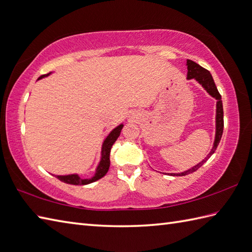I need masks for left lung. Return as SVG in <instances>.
<instances>
[{
  "label": "left lung",
  "instance_id": "1",
  "mask_svg": "<svg viewBox=\"0 0 252 252\" xmlns=\"http://www.w3.org/2000/svg\"><path fill=\"white\" fill-rule=\"evenodd\" d=\"M187 65H188V74H187V78L192 79L194 78L200 83L204 89H205L210 95L217 99V116H216V138H215V143L212 150L208 154V156L205 158V160H203L202 162L198 163L195 166H193L192 168L188 169V171L179 173V174H169L172 176H185V175H188L190 173H193L197 171L204 163H205L209 157L212 156L216 149H217L218 145L221 140L222 133H223V106H222V101H221V95L217 89V87L215 85V81L212 74L209 73V71L202 67L201 65H198L197 63L193 62L191 60H187Z\"/></svg>",
  "mask_w": 252,
  "mask_h": 252
}]
</instances>
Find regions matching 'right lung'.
Returning <instances> with one entry per match:
<instances>
[{"label":"right lung","mask_w":252,"mask_h":252,"mask_svg":"<svg viewBox=\"0 0 252 252\" xmlns=\"http://www.w3.org/2000/svg\"><path fill=\"white\" fill-rule=\"evenodd\" d=\"M49 74L50 73L42 75L40 77H38V79L45 77V76H48ZM122 127H124V125H120L116 128H114V130L109 133V135L106 137V139L104 140L103 146H102V158H101V161H99V164L95 171L94 176L89 178V179H84V178H80L78 175L73 174V175H65V176H56V177L59 180L63 181V183L69 184V185H75V186H83V185L94 183V181L104 177L105 175H106V173L108 172V168L110 165V160H109L110 149H112L113 145L117 140V138L119 137Z\"/></svg>","instance_id":"add662e5"}]
</instances>
